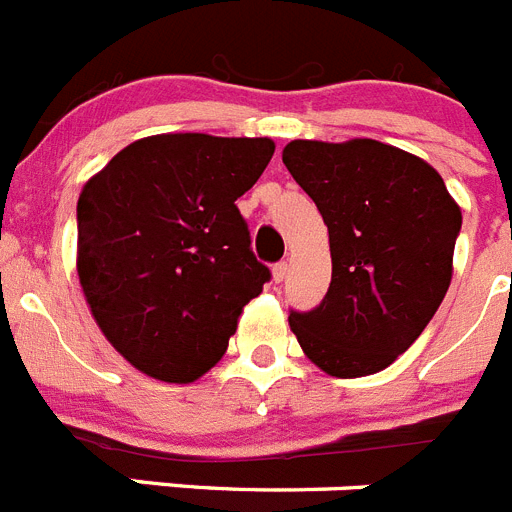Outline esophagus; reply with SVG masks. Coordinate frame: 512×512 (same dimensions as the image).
I'll list each match as a JSON object with an SVG mask.
<instances>
[{"instance_id":"esophagus-1","label":"esophagus","mask_w":512,"mask_h":512,"mask_svg":"<svg viewBox=\"0 0 512 512\" xmlns=\"http://www.w3.org/2000/svg\"><path fill=\"white\" fill-rule=\"evenodd\" d=\"M271 279H274L277 284H282L284 279H287V264H284V261L274 264V269H271Z\"/></svg>"}]
</instances>
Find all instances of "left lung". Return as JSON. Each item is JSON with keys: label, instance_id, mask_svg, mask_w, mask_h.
Segmentation results:
<instances>
[{"label": "left lung", "instance_id": "left-lung-1", "mask_svg": "<svg viewBox=\"0 0 512 512\" xmlns=\"http://www.w3.org/2000/svg\"><path fill=\"white\" fill-rule=\"evenodd\" d=\"M282 161L318 205L333 261L328 295L289 312V328L330 377L382 372L446 297L459 205L431 164L372 138L292 140Z\"/></svg>", "mask_w": 512, "mask_h": 512}]
</instances>
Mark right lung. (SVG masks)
Wrapping results in <instances>:
<instances>
[{
	"label": "right lung",
	"instance_id": "obj_1",
	"mask_svg": "<svg viewBox=\"0 0 512 512\" xmlns=\"http://www.w3.org/2000/svg\"><path fill=\"white\" fill-rule=\"evenodd\" d=\"M271 138L164 133L122 148L79 194L76 271L104 338L161 382L223 359L269 269L235 200L264 174Z\"/></svg>",
	"mask_w": 512,
	"mask_h": 512
}]
</instances>
